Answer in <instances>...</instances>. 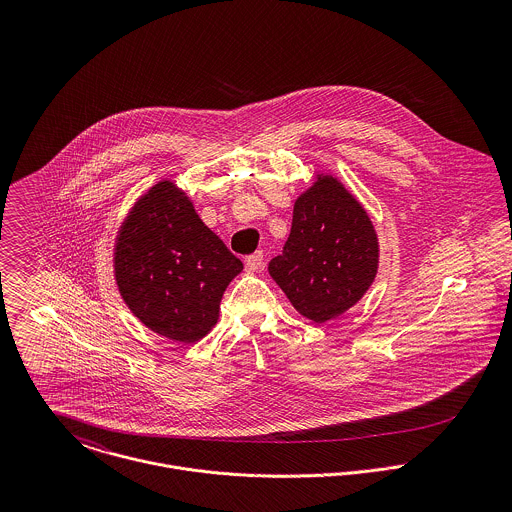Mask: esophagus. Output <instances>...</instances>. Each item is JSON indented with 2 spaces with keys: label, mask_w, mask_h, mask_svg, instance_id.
<instances>
[{
  "label": "esophagus",
  "mask_w": 512,
  "mask_h": 512,
  "mask_svg": "<svg viewBox=\"0 0 512 512\" xmlns=\"http://www.w3.org/2000/svg\"><path fill=\"white\" fill-rule=\"evenodd\" d=\"M264 264V252H254L250 254L246 260H244V266H246V272H258Z\"/></svg>",
  "instance_id": "obj_1"
}]
</instances>
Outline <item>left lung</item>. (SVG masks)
<instances>
[{"mask_svg": "<svg viewBox=\"0 0 512 512\" xmlns=\"http://www.w3.org/2000/svg\"><path fill=\"white\" fill-rule=\"evenodd\" d=\"M378 238L361 203L333 175L297 197L292 230L270 276L293 307L315 323L343 315L372 286Z\"/></svg>", "mask_w": 512, "mask_h": 512, "instance_id": "1", "label": "left lung"}]
</instances>
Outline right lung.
<instances>
[{
  "label": "right lung",
  "mask_w": 512,
  "mask_h": 512,
  "mask_svg": "<svg viewBox=\"0 0 512 512\" xmlns=\"http://www.w3.org/2000/svg\"><path fill=\"white\" fill-rule=\"evenodd\" d=\"M242 262L199 219L189 197L159 181L132 207L114 248V276L130 311L177 343L203 339Z\"/></svg>",
  "instance_id": "right-lung-1"
}]
</instances>
